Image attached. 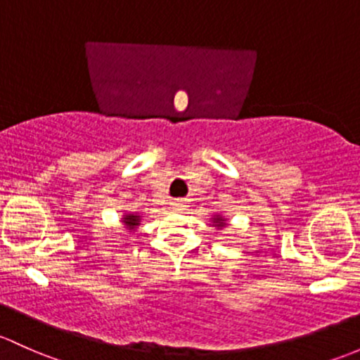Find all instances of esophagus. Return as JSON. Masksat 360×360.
Returning a JSON list of instances; mask_svg holds the SVG:
<instances>
[{
	"label": "esophagus",
	"mask_w": 360,
	"mask_h": 360,
	"mask_svg": "<svg viewBox=\"0 0 360 360\" xmlns=\"http://www.w3.org/2000/svg\"><path fill=\"white\" fill-rule=\"evenodd\" d=\"M184 207H186L184 200H176V202L172 203V209H176V210H183Z\"/></svg>",
	"instance_id": "esophagus-1"
}]
</instances>
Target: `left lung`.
I'll list each match as a JSON object with an SVG mask.
<instances>
[{
  "label": "left lung",
  "instance_id": "1",
  "mask_svg": "<svg viewBox=\"0 0 360 360\" xmlns=\"http://www.w3.org/2000/svg\"><path fill=\"white\" fill-rule=\"evenodd\" d=\"M214 224H215V226H217V228H221V226H224V224H226V222H224V221H222V219L215 217V219H214Z\"/></svg>",
  "mask_w": 360,
  "mask_h": 360
}]
</instances>
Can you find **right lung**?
<instances>
[{"label": "right lung", "mask_w": 360, "mask_h": 360, "mask_svg": "<svg viewBox=\"0 0 360 360\" xmlns=\"http://www.w3.org/2000/svg\"><path fill=\"white\" fill-rule=\"evenodd\" d=\"M124 224L129 229H136V226L139 224V215H126V217H124Z\"/></svg>", "instance_id": "right-lung-1"}]
</instances>
